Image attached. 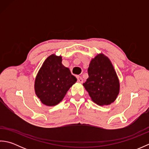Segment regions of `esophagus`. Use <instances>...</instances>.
Masks as SVG:
<instances>
[{"mask_svg":"<svg viewBox=\"0 0 149 149\" xmlns=\"http://www.w3.org/2000/svg\"><path fill=\"white\" fill-rule=\"evenodd\" d=\"M77 82H78V83H83V78H82L81 76H77Z\"/></svg>","mask_w":149,"mask_h":149,"instance_id":"obj_1","label":"esophagus"}]
</instances>
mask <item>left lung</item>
I'll return each instance as SVG.
<instances>
[{
	"mask_svg": "<svg viewBox=\"0 0 149 149\" xmlns=\"http://www.w3.org/2000/svg\"><path fill=\"white\" fill-rule=\"evenodd\" d=\"M89 77L83 83L94 102L109 105L118 95L120 84L116 72L109 58L102 54L91 60L88 69Z\"/></svg>",
	"mask_w": 149,
	"mask_h": 149,
	"instance_id": "obj_1",
	"label": "left lung"
}]
</instances>
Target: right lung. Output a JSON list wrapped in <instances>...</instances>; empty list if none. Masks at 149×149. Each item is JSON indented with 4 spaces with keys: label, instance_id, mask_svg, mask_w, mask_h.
<instances>
[{
    "label": "right lung",
    "instance_id": "1",
    "mask_svg": "<svg viewBox=\"0 0 149 149\" xmlns=\"http://www.w3.org/2000/svg\"><path fill=\"white\" fill-rule=\"evenodd\" d=\"M61 56L52 54L46 59L38 73L34 84L35 93L43 104L57 105L77 79L61 63Z\"/></svg>",
    "mask_w": 149,
    "mask_h": 149
}]
</instances>
